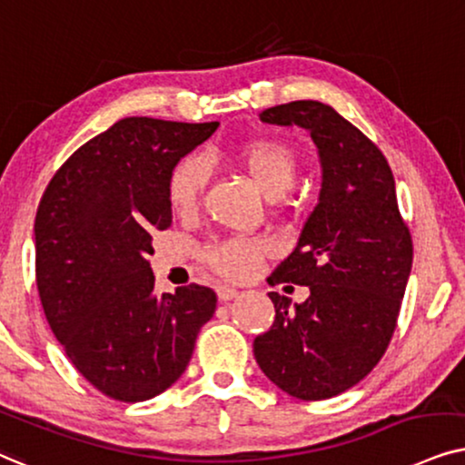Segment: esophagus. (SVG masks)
Here are the masks:
<instances>
[{
    "instance_id": "1",
    "label": "esophagus",
    "mask_w": 465,
    "mask_h": 465,
    "mask_svg": "<svg viewBox=\"0 0 465 465\" xmlns=\"http://www.w3.org/2000/svg\"><path fill=\"white\" fill-rule=\"evenodd\" d=\"M238 293H240L238 289L227 287V284H219V287H216V295H219V300H221V302H229V300H233V297H238Z\"/></svg>"
}]
</instances>
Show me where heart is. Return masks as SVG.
<instances>
[{"instance_id":"obj_1","label":"heart","mask_w":465,"mask_h":465,"mask_svg":"<svg viewBox=\"0 0 465 465\" xmlns=\"http://www.w3.org/2000/svg\"><path fill=\"white\" fill-rule=\"evenodd\" d=\"M240 163L268 197L278 200L293 189L297 178V157L287 144L278 140H255L242 148ZM206 163L200 157H187L172 170L168 178V200L176 214H191L200 206V197L206 184ZM268 252V242L262 238L221 240L203 251L206 262L221 276L240 281L249 278L259 268V262Z\"/></svg>"}]
</instances>
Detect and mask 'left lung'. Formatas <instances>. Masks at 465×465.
I'll list each match as a JSON object with an SVG mask.
<instances>
[{
	"label": "left lung",
	"instance_id": "obj_1",
	"mask_svg": "<svg viewBox=\"0 0 465 465\" xmlns=\"http://www.w3.org/2000/svg\"><path fill=\"white\" fill-rule=\"evenodd\" d=\"M270 125L302 127L319 151V203L293 252L268 282L304 284L306 302L270 291L274 323L255 338L263 374L297 400H327L366 379L385 355L412 270V240L395 181L372 140L314 99L259 114Z\"/></svg>",
	"mask_w": 465,
	"mask_h": 465
}]
</instances>
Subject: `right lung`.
<instances>
[{
    "label": "right lung",
    "mask_w": 465,
    "mask_h": 465,
    "mask_svg": "<svg viewBox=\"0 0 465 465\" xmlns=\"http://www.w3.org/2000/svg\"><path fill=\"white\" fill-rule=\"evenodd\" d=\"M219 123L129 116L57 170L35 214V282L48 325L80 374L121 401H144L189 366L216 293H154L153 232L172 225L168 178Z\"/></svg>",
    "instance_id": "1"
}]
</instances>
